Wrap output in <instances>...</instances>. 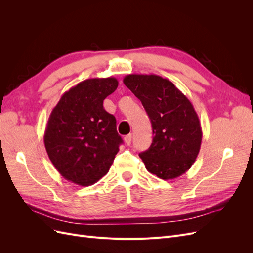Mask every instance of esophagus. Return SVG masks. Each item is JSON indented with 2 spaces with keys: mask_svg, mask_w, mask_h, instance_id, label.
Instances as JSON below:
<instances>
[{
  "mask_svg": "<svg viewBox=\"0 0 253 253\" xmlns=\"http://www.w3.org/2000/svg\"><path fill=\"white\" fill-rule=\"evenodd\" d=\"M125 142H126L127 145L131 144V142H132V135H131V134H128V135H126V136L125 137Z\"/></svg>",
  "mask_w": 253,
  "mask_h": 253,
  "instance_id": "1",
  "label": "esophagus"
}]
</instances>
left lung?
I'll list each match as a JSON object with an SVG mask.
<instances>
[{
	"mask_svg": "<svg viewBox=\"0 0 253 253\" xmlns=\"http://www.w3.org/2000/svg\"><path fill=\"white\" fill-rule=\"evenodd\" d=\"M124 83L141 101L152 124L153 141L139 154L147 170L166 180L186 173L203 138L192 103L169 79L157 75L131 74Z\"/></svg>",
	"mask_w": 253,
	"mask_h": 253,
	"instance_id": "8db88e82",
	"label": "left lung"
}]
</instances>
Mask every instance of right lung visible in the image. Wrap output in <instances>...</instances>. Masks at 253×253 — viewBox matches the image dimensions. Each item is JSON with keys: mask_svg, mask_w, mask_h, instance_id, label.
Here are the masks:
<instances>
[{"mask_svg": "<svg viewBox=\"0 0 253 253\" xmlns=\"http://www.w3.org/2000/svg\"><path fill=\"white\" fill-rule=\"evenodd\" d=\"M117 86L114 77L86 79L65 91L51 111L44 144L66 180L87 187L109 172L122 139L103 100Z\"/></svg>", "mask_w": 253, "mask_h": 253, "instance_id": "right-lung-1", "label": "right lung"}]
</instances>
